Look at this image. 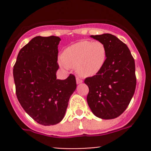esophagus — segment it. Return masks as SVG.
Segmentation results:
<instances>
[{
  "label": "esophagus",
  "mask_w": 151,
  "mask_h": 151,
  "mask_svg": "<svg viewBox=\"0 0 151 151\" xmlns=\"http://www.w3.org/2000/svg\"><path fill=\"white\" fill-rule=\"evenodd\" d=\"M76 79H77V84H81V83L83 82V80L81 79H80L79 77H77L76 78Z\"/></svg>",
  "instance_id": "1"
}]
</instances>
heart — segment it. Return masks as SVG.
Masks as SVG:
<instances>
[{"label": "heart", "mask_w": 151, "mask_h": 151, "mask_svg": "<svg viewBox=\"0 0 151 151\" xmlns=\"http://www.w3.org/2000/svg\"><path fill=\"white\" fill-rule=\"evenodd\" d=\"M107 58L105 45L100 41L81 40L64 50L62 67L77 69L81 77H92L104 66Z\"/></svg>", "instance_id": "1"}]
</instances>
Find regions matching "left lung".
Segmentation results:
<instances>
[{
  "label": "left lung",
  "instance_id": "8db88e82",
  "mask_svg": "<svg viewBox=\"0 0 151 151\" xmlns=\"http://www.w3.org/2000/svg\"><path fill=\"white\" fill-rule=\"evenodd\" d=\"M105 45L106 61L101 70L84 79L87 103L96 116L115 119L129 106L136 86L135 61L127 45L111 34L91 35Z\"/></svg>",
  "mask_w": 151,
  "mask_h": 151
}]
</instances>
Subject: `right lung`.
Here are the masks:
<instances>
[{
  "label": "right lung",
  "mask_w": 151,
  "mask_h": 151,
  "mask_svg": "<svg viewBox=\"0 0 151 151\" xmlns=\"http://www.w3.org/2000/svg\"><path fill=\"white\" fill-rule=\"evenodd\" d=\"M59 37H37L19 52L13 67L15 93L30 116L44 126L62 120L69 99L77 88L74 75L57 79Z\"/></svg>",
  "instance_id": "add662e5"
}]
</instances>
